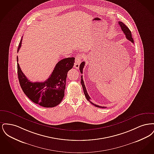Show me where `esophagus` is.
Masks as SVG:
<instances>
[{
  "label": "esophagus",
  "mask_w": 154,
  "mask_h": 154,
  "mask_svg": "<svg viewBox=\"0 0 154 154\" xmlns=\"http://www.w3.org/2000/svg\"><path fill=\"white\" fill-rule=\"evenodd\" d=\"M83 58V55L82 54H79L76 58H75V63H74V67L76 69H79V67L80 65V63L82 62V59Z\"/></svg>",
  "instance_id": "obj_1"
}]
</instances>
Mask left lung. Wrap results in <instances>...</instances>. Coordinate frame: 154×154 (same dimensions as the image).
Wrapping results in <instances>:
<instances>
[{
    "mask_svg": "<svg viewBox=\"0 0 154 154\" xmlns=\"http://www.w3.org/2000/svg\"><path fill=\"white\" fill-rule=\"evenodd\" d=\"M118 23L120 26V27L121 28V29L123 31V32L124 33L125 35V36L126 37V38L128 40H129V41H131L132 43H134V41H133V39L132 38V33L131 32V30H129V29L125 25L124 23L123 22H118ZM85 66V62H82L80 64V70L81 73L82 74V70H83V68ZM81 85H82V87L83 88V91H84V93L85 94V96L87 98V99L88 100V101L89 102L91 103V104H92L93 105H94L96 107H99V108H106V107H101L100 106H97L95 104L93 103L91 101V97H89V96L88 95V92H87V91L86 89L85 88V84H84V81H83V79H82V75H81Z\"/></svg>",
    "mask_w": 154,
    "mask_h": 154,
    "instance_id": "obj_1",
    "label": "left lung"
}]
</instances>
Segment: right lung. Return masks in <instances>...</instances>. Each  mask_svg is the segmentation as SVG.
<instances>
[{"label":"right lung","mask_w":154,"mask_h":154,"mask_svg":"<svg viewBox=\"0 0 154 154\" xmlns=\"http://www.w3.org/2000/svg\"><path fill=\"white\" fill-rule=\"evenodd\" d=\"M22 40V37L17 52L19 51L21 47ZM17 59V73L20 86L30 100L44 107H54L62 102L65 95L67 74L73 68L74 58L60 60L47 80L36 82L30 81L22 73L18 63V57Z\"/></svg>","instance_id":"right-lung-1"}]
</instances>
